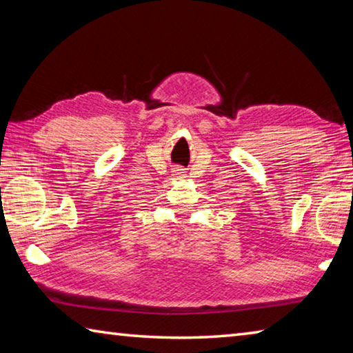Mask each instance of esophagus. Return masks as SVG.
<instances>
[{"label": "esophagus", "mask_w": 353, "mask_h": 353, "mask_svg": "<svg viewBox=\"0 0 353 353\" xmlns=\"http://www.w3.org/2000/svg\"><path fill=\"white\" fill-rule=\"evenodd\" d=\"M174 172H176V174H174V176H183V172H185V171H183L182 168H177V170L174 171Z\"/></svg>", "instance_id": "34e87169"}]
</instances>
